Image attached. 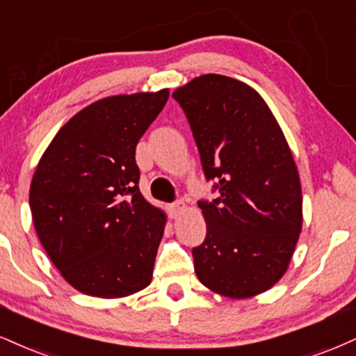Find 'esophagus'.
<instances>
[{
  "mask_svg": "<svg viewBox=\"0 0 356 356\" xmlns=\"http://www.w3.org/2000/svg\"><path fill=\"white\" fill-rule=\"evenodd\" d=\"M186 209H187V205H186V202H184V200L181 199V200H175L174 204H170V216L174 217V219H177V217H181L184 212H186Z\"/></svg>",
  "mask_w": 356,
  "mask_h": 356,
  "instance_id": "34e87169",
  "label": "esophagus"
}]
</instances>
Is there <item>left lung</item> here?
I'll list each match as a JSON object with an SVG mask.
<instances>
[{"label":"left lung","instance_id":"left-lung-1","mask_svg":"<svg viewBox=\"0 0 356 356\" xmlns=\"http://www.w3.org/2000/svg\"><path fill=\"white\" fill-rule=\"evenodd\" d=\"M207 181L219 197L200 200L207 235L192 248L202 284L250 298L280 280L302 232V187L292 151L255 89L204 74L175 89Z\"/></svg>","mask_w":356,"mask_h":356}]
</instances>
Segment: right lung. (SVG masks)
Returning <instances> with one entry per match:
<instances>
[{
  "label": "right lung",
  "mask_w": 356,
  "mask_h": 356,
  "mask_svg": "<svg viewBox=\"0 0 356 356\" xmlns=\"http://www.w3.org/2000/svg\"><path fill=\"white\" fill-rule=\"evenodd\" d=\"M169 89L99 99L51 140L29 189L33 224L64 280L121 298L151 284L165 213L139 191L136 145Z\"/></svg>",
  "instance_id": "right-lung-1"
}]
</instances>
